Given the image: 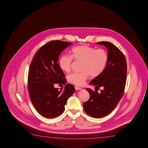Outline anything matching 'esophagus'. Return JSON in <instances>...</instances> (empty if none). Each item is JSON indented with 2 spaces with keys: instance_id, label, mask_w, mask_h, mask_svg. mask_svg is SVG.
I'll use <instances>...</instances> for the list:
<instances>
[{
  "instance_id": "obj_1",
  "label": "esophagus",
  "mask_w": 148,
  "mask_h": 148,
  "mask_svg": "<svg viewBox=\"0 0 148 148\" xmlns=\"http://www.w3.org/2000/svg\"><path fill=\"white\" fill-rule=\"evenodd\" d=\"M75 89L76 90H82V88L78 87V86H75Z\"/></svg>"
}]
</instances>
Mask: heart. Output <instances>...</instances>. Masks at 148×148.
I'll list each match as a JSON object with an SVG mask.
<instances>
[{"instance_id": "b5f03b06", "label": "heart", "mask_w": 148, "mask_h": 148, "mask_svg": "<svg viewBox=\"0 0 148 148\" xmlns=\"http://www.w3.org/2000/svg\"><path fill=\"white\" fill-rule=\"evenodd\" d=\"M73 59L82 62L81 73H73L68 75L69 82L75 85H84L89 75L93 78L100 76L108 63V53L103 48H95L88 45H78L73 48L71 56L63 55L58 60V66L61 70L65 73L69 72Z\"/></svg>"}]
</instances>
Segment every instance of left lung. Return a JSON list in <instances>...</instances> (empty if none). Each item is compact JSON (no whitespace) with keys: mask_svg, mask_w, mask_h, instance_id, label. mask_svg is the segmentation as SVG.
Listing matches in <instances>:
<instances>
[{"mask_svg":"<svg viewBox=\"0 0 148 148\" xmlns=\"http://www.w3.org/2000/svg\"><path fill=\"white\" fill-rule=\"evenodd\" d=\"M97 43L108 49V63L103 73L90 81V84L95 86L96 91L86 88L90 96L83 103V108L88 115L99 118L111 112L122 97L126 82L127 63L123 53L112 43ZM99 87L103 90L98 93Z\"/></svg>","mask_w":148,"mask_h":148,"instance_id":"left-lung-1","label":"left lung"}]
</instances>
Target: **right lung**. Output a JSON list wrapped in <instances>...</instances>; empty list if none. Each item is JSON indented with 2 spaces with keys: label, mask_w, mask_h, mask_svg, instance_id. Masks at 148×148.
Instances as JSON below:
<instances>
[{
  "label": "right lung",
  "mask_w": 148,
  "mask_h": 148,
  "mask_svg": "<svg viewBox=\"0 0 148 148\" xmlns=\"http://www.w3.org/2000/svg\"><path fill=\"white\" fill-rule=\"evenodd\" d=\"M71 45L60 40L46 43L38 51L30 64L27 81L30 100L36 110L45 118L60 115L68 99L75 92L74 86L69 84L63 91L54 86L56 83H66L65 75L58 61L61 52Z\"/></svg>",
  "instance_id": "add662e5"
}]
</instances>
